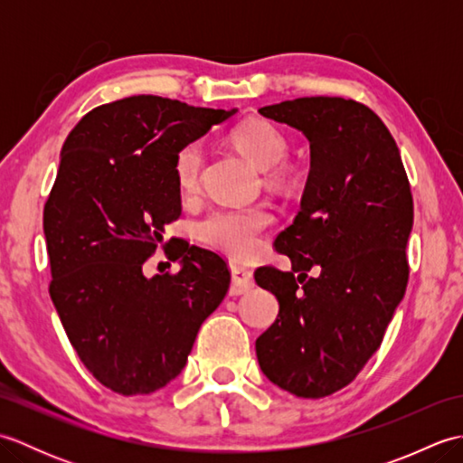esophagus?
<instances>
[{
    "label": "esophagus",
    "instance_id": "esophagus-1",
    "mask_svg": "<svg viewBox=\"0 0 463 463\" xmlns=\"http://www.w3.org/2000/svg\"><path fill=\"white\" fill-rule=\"evenodd\" d=\"M231 277H232V284H231V297H239V294L249 292L254 287V279L252 272L244 267H239V264H231Z\"/></svg>",
    "mask_w": 463,
    "mask_h": 463
}]
</instances>
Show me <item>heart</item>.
I'll use <instances>...</instances> for the list:
<instances>
[{
    "label": "heart",
    "instance_id": "1",
    "mask_svg": "<svg viewBox=\"0 0 463 463\" xmlns=\"http://www.w3.org/2000/svg\"><path fill=\"white\" fill-rule=\"evenodd\" d=\"M232 143L262 171L279 166L288 155V141L269 121L250 119L232 131ZM204 165L201 143H189L176 153L175 179L183 194L199 191ZM272 222V216L262 206L249 209H219L211 213L199 226L201 239L213 249L234 259H250L259 252L262 234Z\"/></svg>",
    "mask_w": 463,
    "mask_h": 463
}]
</instances>
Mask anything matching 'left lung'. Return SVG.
<instances>
[{"label": "left lung", "mask_w": 463, "mask_h": 463, "mask_svg": "<svg viewBox=\"0 0 463 463\" xmlns=\"http://www.w3.org/2000/svg\"><path fill=\"white\" fill-rule=\"evenodd\" d=\"M259 113L307 137L310 173L297 219L274 242L292 270L254 272L280 307L257 358L279 388L324 398L356 378L404 298L414 201L394 137L366 105L300 97Z\"/></svg>", "instance_id": "obj_1"}]
</instances>
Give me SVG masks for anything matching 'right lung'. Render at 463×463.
Returning a JSON list of instances; mask_svg holds the SVG:
<instances>
[{"label": "right lung", "instance_id": "obj_1", "mask_svg": "<svg viewBox=\"0 0 463 463\" xmlns=\"http://www.w3.org/2000/svg\"><path fill=\"white\" fill-rule=\"evenodd\" d=\"M234 113L133 95L95 107L63 143L43 209L49 294L77 356L117 394L179 376L229 290L226 262L206 249H175L176 274L149 279L143 262L181 214L176 153Z\"/></svg>", "mask_w": 463, "mask_h": 463}]
</instances>
